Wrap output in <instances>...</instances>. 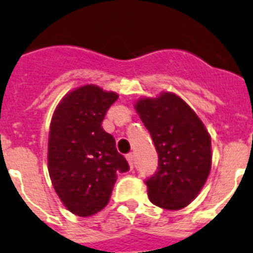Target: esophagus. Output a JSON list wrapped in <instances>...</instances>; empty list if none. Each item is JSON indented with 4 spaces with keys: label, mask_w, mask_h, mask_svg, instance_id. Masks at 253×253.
<instances>
[{
    "label": "esophagus",
    "mask_w": 253,
    "mask_h": 253,
    "mask_svg": "<svg viewBox=\"0 0 253 253\" xmlns=\"http://www.w3.org/2000/svg\"><path fill=\"white\" fill-rule=\"evenodd\" d=\"M127 161H128V165H130L131 169H133V155L132 153H128V155L126 156Z\"/></svg>",
    "instance_id": "esophagus-1"
}]
</instances>
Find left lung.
Wrapping results in <instances>:
<instances>
[{"label":"left lung","instance_id":"1","mask_svg":"<svg viewBox=\"0 0 253 253\" xmlns=\"http://www.w3.org/2000/svg\"><path fill=\"white\" fill-rule=\"evenodd\" d=\"M135 110L159 153L157 171L145 180L149 200L169 211L184 208L211 173V135L198 114L171 92L139 98Z\"/></svg>","mask_w":253,"mask_h":253}]
</instances>
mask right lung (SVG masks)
<instances>
[{
	"instance_id": "add662e5",
	"label": "right lung",
	"mask_w": 253,
	"mask_h": 253,
	"mask_svg": "<svg viewBox=\"0 0 253 253\" xmlns=\"http://www.w3.org/2000/svg\"><path fill=\"white\" fill-rule=\"evenodd\" d=\"M117 98L116 92L87 84L69 92L53 113L49 175L63 205L80 217L105 208L118 173L130 169L114 137L101 126Z\"/></svg>"
}]
</instances>
